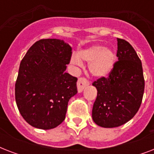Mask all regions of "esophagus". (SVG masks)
Wrapping results in <instances>:
<instances>
[{"mask_svg":"<svg viewBox=\"0 0 154 154\" xmlns=\"http://www.w3.org/2000/svg\"><path fill=\"white\" fill-rule=\"evenodd\" d=\"M89 85V82L87 81L85 78H83V77H81L78 79L77 83V91L78 93H82L84 89L86 86H88Z\"/></svg>","mask_w":154,"mask_h":154,"instance_id":"1","label":"esophagus"}]
</instances>
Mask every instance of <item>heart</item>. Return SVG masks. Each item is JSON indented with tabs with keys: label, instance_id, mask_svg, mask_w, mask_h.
<instances>
[{
	"label": "heart",
	"instance_id": "heart-1",
	"mask_svg": "<svg viewBox=\"0 0 154 154\" xmlns=\"http://www.w3.org/2000/svg\"><path fill=\"white\" fill-rule=\"evenodd\" d=\"M116 55L112 49L101 45H94L82 49L77 55H72L70 62L73 65H82V60L89 63V71L94 77H105L112 72Z\"/></svg>",
	"mask_w": 154,
	"mask_h": 154
}]
</instances>
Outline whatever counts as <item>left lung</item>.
Returning a JSON list of instances; mask_svg holds the SVG:
<instances>
[{
	"instance_id": "obj_1",
	"label": "left lung",
	"mask_w": 154,
	"mask_h": 154,
	"mask_svg": "<svg viewBox=\"0 0 154 154\" xmlns=\"http://www.w3.org/2000/svg\"><path fill=\"white\" fill-rule=\"evenodd\" d=\"M117 57L118 60L109 77H101L93 84L97 96L92 117L103 128L121 126L131 120L143 97V70L136 51L129 42L117 38Z\"/></svg>"
}]
</instances>
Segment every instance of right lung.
Segmentation results:
<instances>
[{"label": "right lung", "mask_w": 154, "mask_h": 154, "mask_svg": "<svg viewBox=\"0 0 154 154\" xmlns=\"http://www.w3.org/2000/svg\"><path fill=\"white\" fill-rule=\"evenodd\" d=\"M72 47L60 39L35 42L21 60L15 85L19 112L32 127L51 129L65 120L77 77L65 72Z\"/></svg>", "instance_id": "add662e5"}]
</instances>
